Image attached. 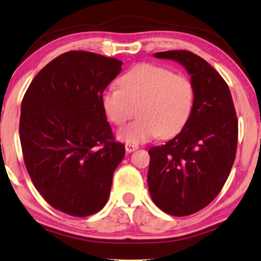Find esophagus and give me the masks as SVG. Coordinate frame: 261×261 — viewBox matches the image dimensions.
<instances>
[{"instance_id":"1","label":"esophagus","mask_w":261,"mask_h":261,"mask_svg":"<svg viewBox=\"0 0 261 261\" xmlns=\"http://www.w3.org/2000/svg\"><path fill=\"white\" fill-rule=\"evenodd\" d=\"M138 148L137 145H132V144H126V151L128 152V153H130V152L135 151Z\"/></svg>"}]
</instances>
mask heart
I'll return each instance as SVG.
<instances>
[{
    "label": "heart",
    "instance_id": "b5f03b06",
    "mask_svg": "<svg viewBox=\"0 0 261 261\" xmlns=\"http://www.w3.org/2000/svg\"><path fill=\"white\" fill-rule=\"evenodd\" d=\"M118 86L104 91L101 107L116 126L126 123L137 108L139 117L117 133L124 143L138 145L158 135L175 137L192 116L195 91L184 74L157 64L139 63L120 76Z\"/></svg>",
    "mask_w": 261,
    "mask_h": 261
}]
</instances>
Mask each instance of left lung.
Segmentation results:
<instances>
[{"label": "left lung", "instance_id": "8db88e82", "mask_svg": "<svg viewBox=\"0 0 261 261\" xmlns=\"http://www.w3.org/2000/svg\"><path fill=\"white\" fill-rule=\"evenodd\" d=\"M185 67L195 91L192 116L180 133L148 150L152 200L171 216L200 211L218 195L234 164L239 124L224 79L200 56L186 50L153 54Z\"/></svg>", "mask_w": 261, "mask_h": 261}]
</instances>
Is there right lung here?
<instances>
[{
    "mask_svg": "<svg viewBox=\"0 0 261 261\" xmlns=\"http://www.w3.org/2000/svg\"><path fill=\"white\" fill-rule=\"evenodd\" d=\"M122 61L64 53L35 76L21 103L20 143L30 177L44 200L74 217L100 211L124 145L115 141L101 94Z\"/></svg>",
    "mask_w": 261,
    "mask_h": 261,
    "instance_id": "right-lung-1",
    "label": "right lung"
}]
</instances>
